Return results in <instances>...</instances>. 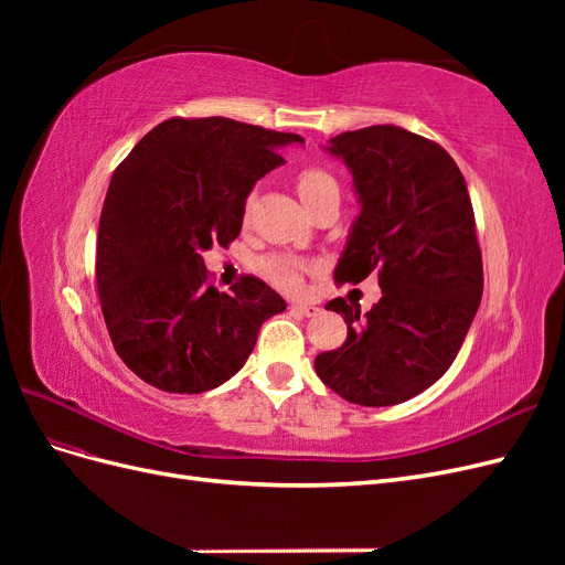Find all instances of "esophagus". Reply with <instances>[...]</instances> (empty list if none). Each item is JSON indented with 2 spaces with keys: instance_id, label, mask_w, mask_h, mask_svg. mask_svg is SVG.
<instances>
[{
  "instance_id": "esophagus-1",
  "label": "esophagus",
  "mask_w": 565,
  "mask_h": 565,
  "mask_svg": "<svg viewBox=\"0 0 565 565\" xmlns=\"http://www.w3.org/2000/svg\"><path fill=\"white\" fill-rule=\"evenodd\" d=\"M289 311L292 313H297V316H313V313H318V306H313V303H292L289 306Z\"/></svg>"
}]
</instances>
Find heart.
<instances>
[{
    "instance_id": "b5f03b06",
    "label": "heart",
    "mask_w": 565,
    "mask_h": 565,
    "mask_svg": "<svg viewBox=\"0 0 565 565\" xmlns=\"http://www.w3.org/2000/svg\"><path fill=\"white\" fill-rule=\"evenodd\" d=\"M297 191L301 202L306 207H311L313 202H318L320 198L330 195V193H339L337 181L330 172H324L320 167H303L297 172ZM254 202H256V193L252 191L245 202H243V221H247L252 216L254 210ZM262 270L266 273V278H270L278 287L289 289V292H295V289L301 287V264L292 256H285V254H273L268 259L262 262Z\"/></svg>"
}]
</instances>
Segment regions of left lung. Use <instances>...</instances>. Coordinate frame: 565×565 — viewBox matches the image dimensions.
I'll return each mask as SVG.
<instances>
[{
    "label": "left lung",
    "mask_w": 565,
    "mask_h": 565,
    "mask_svg": "<svg viewBox=\"0 0 565 565\" xmlns=\"http://www.w3.org/2000/svg\"><path fill=\"white\" fill-rule=\"evenodd\" d=\"M361 202L334 282L358 285L377 270L382 299H332L349 324L316 372L341 398L365 407L409 401L452 365L483 295L476 218L459 167L446 148L393 125L334 136Z\"/></svg>",
    "instance_id": "8db88e82"
}]
</instances>
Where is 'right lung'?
I'll return each mask as SVG.
<instances>
[{"instance_id":"1","label":"right lung","mask_w":565,"mask_h":565,"mask_svg":"<svg viewBox=\"0 0 565 565\" xmlns=\"http://www.w3.org/2000/svg\"><path fill=\"white\" fill-rule=\"evenodd\" d=\"M228 117H172L115 169L98 224L96 287L117 355L146 384L202 393L231 380L264 320L285 311L264 280L231 295L210 285L202 252L243 228L252 185L301 143Z\"/></svg>"}]
</instances>
